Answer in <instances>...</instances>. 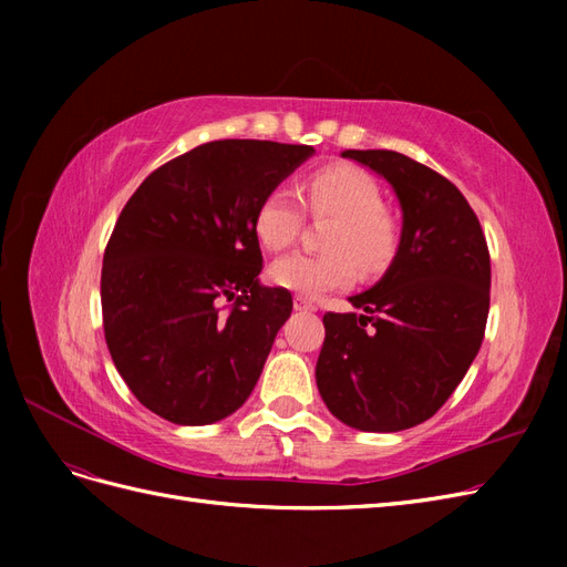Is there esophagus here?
<instances>
[{"label": "esophagus", "mask_w": 567, "mask_h": 567, "mask_svg": "<svg viewBox=\"0 0 567 567\" xmlns=\"http://www.w3.org/2000/svg\"><path fill=\"white\" fill-rule=\"evenodd\" d=\"M293 305H296V310H300V312H317V305L307 296H296Z\"/></svg>", "instance_id": "esophagus-1"}]
</instances>
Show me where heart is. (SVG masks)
Listing matches in <instances>:
<instances>
[{
    "label": "heart",
    "mask_w": 567,
    "mask_h": 567,
    "mask_svg": "<svg viewBox=\"0 0 567 567\" xmlns=\"http://www.w3.org/2000/svg\"><path fill=\"white\" fill-rule=\"evenodd\" d=\"M307 208L315 217H333L326 248L333 252H293L269 269L271 281L300 296H321L354 281L358 262L364 274H379L400 244V227L383 208V192L367 169L336 163L323 165L305 177ZM305 225L298 198L277 186L262 196L252 215V231L262 248L279 252L296 244Z\"/></svg>",
    "instance_id": "b5f03b06"
}]
</instances>
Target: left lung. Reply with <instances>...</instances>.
I'll return each mask as SVG.
<instances>
[{
  "instance_id": "obj_1",
  "label": "left lung",
  "mask_w": 567,
  "mask_h": 567,
  "mask_svg": "<svg viewBox=\"0 0 567 567\" xmlns=\"http://www.w3.org/2000/svg\"><path fill=\"white\" fill-rule=\"evenodd\" d=\"M383 175L402 205V241L385 277L352 296L362 312H326L317 385L357 431L398 433L450 400L483 346L489 250L477 215L435 169L398 151H346Z\"/></svg>"
}]
</instances>
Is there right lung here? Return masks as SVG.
I'll list each match as a JSON object with an SVG mask.
<instances>
[{
    "label": "right lung",
    "mask_w": 567,
    "mask_h": 567,
    "mask_svg": "<svg viewBox=\"0 0 567 567\" xmlns=\"http://www.w3.org/2000/svg\"><path fill=\"white\" fill-rule=\"evenodd\" d=\"M315 153L305 144L219 140L142 182L120 213L101 267L113 364L153 414L177 425L227 419L260 379L293 310L265 288L257 203ZM234 299L229 313L218 305Z\"/></svg>",
    "instance_id": "right-lung-1"
}]
</instances>
